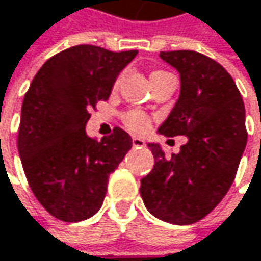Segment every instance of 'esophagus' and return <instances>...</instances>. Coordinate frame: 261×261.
I'll return each instance as SVG.
<instances>
[{
    "mask_svg": "<svg viewBox=\"0 0 261 261\" xmlns=\"http://www.w3.org/2000/svg\"><path fill=\"white\" fill-rule=\"evenodd\" d=\"M133 147L135 148H144L145 147V141L141 138H133Z\"/></svg>",
    "mask_w": 261,
    "mask_h": 261,
    "instance_id": "1",
    "label": "esophagus"
}]
</instances>
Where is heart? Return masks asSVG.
Masks as SVG:
<instances>
[{
    "instance_id": "1",
    "label": "heart",
    "mask_w": 261,
    "mask_h": 261,
    "mask_svg": "<svg viewBox=\"0 0 261 261\" xmlns=\"http://www.w3.org/2000/svg\"><path fill=\"white\" fill-rule=\"evenodd\" d=\"M161 73H167V71L158 70V71H154L151 76L161 74ZM120 77H122V76L117 77L116 85L119 84ZM122 122H123V125H125L128 129H132V132H135V133H144V132H147V129H148V126H150V123H151V119H150V116H148L145 111L138 110V108H132V110H126V111L122 114Z\"/></svg>"
}]
</instances>
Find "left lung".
<instances>
[{
    "mask_svg": "<svg viewBox=\"0 0 261 261\" xmlns=\"http://www.w3.org/2000/svg\"><path fill=\"white\" fill-rule=\"evenodd\" d=\"M180 73V96L159 133L187 136L179 154L167 158L151 144L154 167L141 180L147 210L174 225L208 216L226 196L246 147L245 103L231 74L214 59L194 51H162Z\"/></svg>",
    "mask_w": 261,
    "mask_h": 261,
    "instance_id": "1",
    "label": "left lung"
}]
</instances>
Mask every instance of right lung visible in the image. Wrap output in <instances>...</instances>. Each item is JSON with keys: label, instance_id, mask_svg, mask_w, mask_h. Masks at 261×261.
<instances>
[{"label": "right lung", "instance_id": "add662e5", "mask_svg": "<svg viewBox=\"0 0 261 261\" xmlns=\"http://www.w3.org/2000/svg\"><path fill=\"white\" fill-rule=\"evenodd\" d=\"M136 55L138 50L110 51L90 44L65 48L44 62L24 96L21 164L35 197L58 220L73 223L94 216L110 174L132 148L122 128L97 142L85 135V123Z\"/></svg>", "mask_w": 261, "mask_h": 261}]
</instances>
